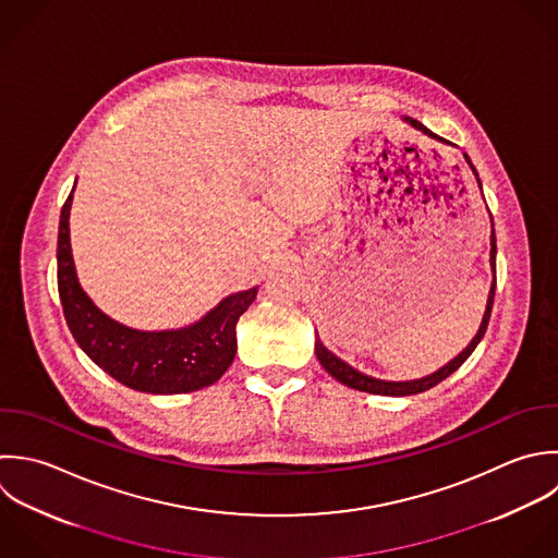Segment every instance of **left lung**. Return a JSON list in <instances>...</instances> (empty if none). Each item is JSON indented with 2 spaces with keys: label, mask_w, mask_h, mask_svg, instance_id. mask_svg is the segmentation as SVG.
Returning a JSON list of instances; mask_svg holds the SVG:
<instances>
[{
  "label": "left lung",
  "mask_w": 558,
  "mask_h": 558,
  "mask_svg": "<svg viewBox=\"0 0 558 558\" xmlns=\"http://www.w3.org/2000/svg\"><path fill=\"white\" fill-rule=\"evenodd\" d=\"M404 121H409L413 128H417V130L424 132L426 136L437 138V141H444L441 136H437L435 132H430V130H428L424 123H420L417 119L404 117ZM465 160H468V165L472 167V171L476 173V169H474V165H472V160H470L468 154H465ZM476 180H478V173H476ZM478 184H481V180H478ZM481 189H483V186H481ZM492 226H494V221H492ZM489 260H492V269H494V282H492V291H489V300H487V311H485V317H483V322H481V328H478L476 337L470 341V345H468L457 359H452L448 365H444L439 372H435V374H430V376H426V378L407 380V383L378 380V378L365 376V374H361L359 369H354V367H350L348 363H343V361H341L339 356H335V354L319 341V337H317V339H315V354H317L322 367H324L332 378H337L341 385H345V387H350V389H356V391L374 393V396H415V393H422V391L433 389L435 385H439L441 380H446L450 374H454V372L470 359V354L476 350V345L481 343V339H483L485 332H487L489 317H492V308H494V295H496V230H494V228H492V258H489Z\"/></svg>",
  "instance_id": "8db88e82"
}]
</instances>
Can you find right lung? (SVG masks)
<instances>
[{"label": "right lung", "mask_w": 558, "mask_h": 558, "mask_svg": "<svg viewBox=\"0 0 558 558\" xmlns=\"http://www.w3.org/2000/svg\"><path fill=\"white\" fill-rule=\"evenodd\" d=\"M71 199L73 191L62 206L58 228V293L66 326L84 354L134 391L189 393L217 383L234 361L236 322L258 289L223 298L199 322L180 330L128 328L101 313L77 282L69 243Z\"/></svg>", "instance_id": "right-lung-1"}]
</instances>
